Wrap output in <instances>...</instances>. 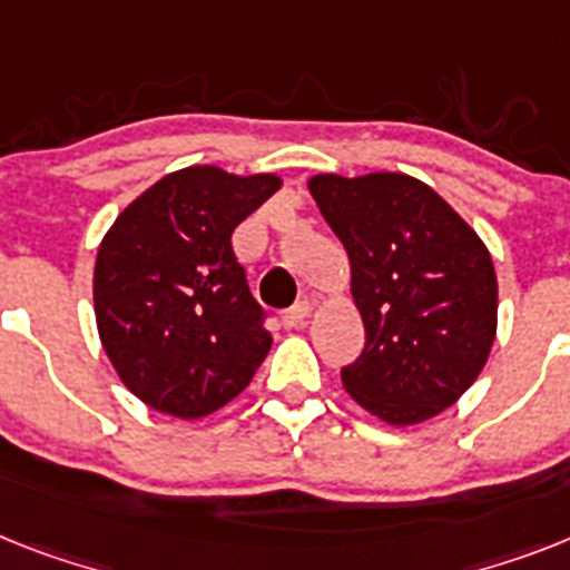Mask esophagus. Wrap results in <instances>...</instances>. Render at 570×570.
I'll return each mask as SVG.
<instances>
[{
    "label": "esophagus",
    "instance_id": "esophagus-1",
    "mask_svg": "<svg viewBox=\"0 0 570 570\" xmlns=\"http://www.w3.org/2000/svg\"><path fill=\"white\" fill-rule=\"evenodd\" d=\"M307 315H309L307 304H295V307H289L284 315H281V324H284L286 330L301 327V324L307 322Z\"/></svg>",
    "mask_w": 570,
    "mask_h": 570
}]
</instances>
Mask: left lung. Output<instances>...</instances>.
<instances>
[{
    "mask_svg": "<svg viewBox=\"0 0 570 570\" xmlns=\"http://www.w3.org/2000/svg\"><path fill=\"white\" fill-rule=\"evenodd\" d=\"M307 185L351 257L365 324V351L342 367L344 391L391 425L438 417L495 342L499 281L484 240L414 176L318 174Z\"/></svg>",
    "mask_w": 570,
    "mask_h": 570,
    "instance_id": "1",
    "label": "left lung"
}]
</instances>
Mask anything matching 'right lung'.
I'll return each instance as SVG.
<instances>
[{
    "label": "right lung",
    "instance_id": "1",
    "mask_svg": "<svg viewBox=\"0 0 570 570\" xmlns=\"http://www.w3.org/2000/svg\"><path fill=\"white\" fill-rule=\"evenodd\" d=\"M281 176L194 165L132 199L95 261V322L115 374L150 409L181 420L219 411L272 347L232 234Z\"/></svg>",
    "mask_w": 570,
    "mask_h": 570
}]
</instances>
